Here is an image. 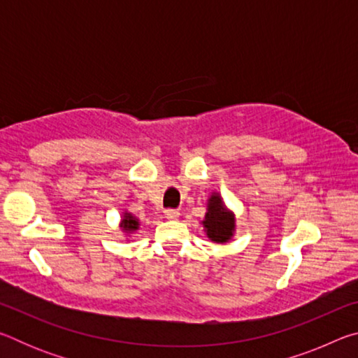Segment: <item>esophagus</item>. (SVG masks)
I'll return each mask as SVG.
<instances>
[{"mask_svg":"<svg viewBox=\"0 0 358 358\" xmlns=\"http://www.w3.org/2000/svg\"><path fill=\"white\" fill-rule=\"evenodd\" d=\"M164 215H166L167 220L173 221V220H177V217L180 216V211L175 210V208H167V210L164 211Z\"/></svg>","mask_w":358,"mask_h":358,"instance_id":"34e87169","label":"esophagus"}]
</instances>
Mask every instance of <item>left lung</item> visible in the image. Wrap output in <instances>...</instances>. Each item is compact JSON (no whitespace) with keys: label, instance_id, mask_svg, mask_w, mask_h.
I'll return each instance as SVG.
<instances>
[{"label":"left lung","instance_id":"8db88e82","mask_svg":"<svg viewBox=\"0 0 358 358\" xmlns=\"http://www.w3.org/2000/svg\"><path fill=\"white\" fill-rule=\"evenodd\" d=\"M202 224L211 241L226 243L227 240L232 238L235 229L234 215L226 208V205L222 203L221 197L217 194H213L208 199V211L205 215V221Z\"/></svg>","mask_w":358,"mask_h":358}]
</instances>
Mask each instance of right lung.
Wrapping results in <instances>:
<instances>
[{"label": "right lung", "mask_w": 358, "mask_h": 358, "mask_svg": "<svg viewBox=\"0 0 358 358\" xmlns=\"http://www.w3.org/2000/svg\"><path fill=\"white\" fill-rule=\"evenodd\" d=\"M121 226H123V230H126V232H131V230H136L138 227V221L132 215L126 213L124 220L121 221Z\"/></svg>", "instance_id": "right-lung-1"}]
</instances>
